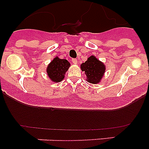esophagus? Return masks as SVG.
<instances>
[{
	"mask_svg": "<svg viewBox=\"0 0 149 149\" xmlns=\"http://www.w3.org/2000/svg\"><path fill=\"white\" fill-rule=\"evenodd\" d=\"M72 63H74V64H77V59L73 58V59H72Z\"/></svg>",
	"mask_w": 149,
	"mask_h": 149,
	"instance_id": "esophagus-1",
	"label": "esophagus"
}]
</instances>
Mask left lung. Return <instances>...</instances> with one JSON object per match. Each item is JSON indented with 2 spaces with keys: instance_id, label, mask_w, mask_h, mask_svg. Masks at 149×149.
Instances as JSON below:
<instances>
[{
  "instance_id": "1",
  "label": "left lung",
  "mask_w": 149,
  "mask_h": 149,
  "mask_svg": "<svg viewBox=\"0 0 149 149\" xmlns=\"http://www.w3.org/2000/svg\"><path fill=\"white\" fill-rule=\"evenodd\" d=\"M81 68L86 75V81L93 84L101 81L106 70L104 64L95 56H89L85 63L81 64Z\"/></svg>"
}]
</instances>
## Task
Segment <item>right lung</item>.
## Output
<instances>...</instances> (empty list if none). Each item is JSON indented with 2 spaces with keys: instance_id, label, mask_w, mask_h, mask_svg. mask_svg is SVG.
Returning a JSON list of instances; mask_svg holds the SVG:
<instances>
[{
  "instance_id": "add662e5",
  "label": "right lung",
  "mask_w": 149,
  "mask_h": 149,
  "mask_svg": "<svg viewBox=\"0 0 149 149\" xmlns=\"http://www.w3.org/2000/svg\"><path fill=\"white\" fill-rule=\"evenodd\" d=\"M69 67L70 63L68 60L56 56L47 67V74L53 82H60L64 79Z\"/></svg>"
}]
</instances>
